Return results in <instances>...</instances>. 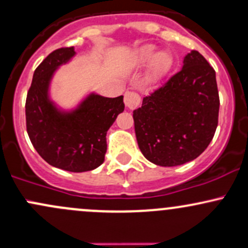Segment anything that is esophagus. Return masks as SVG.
Here are the masks:
<instances>
[{
  "label": "esophagus",
  "mask_w": 248,
  "mask_h": 248,
  "mask_svg": "<svg viewBox=\"0 0 248 248\" xmlns=\"http://www.w3.org/2000/svg\"><path fill=\"white\" fill-rule=\"evenodd\" d=\"M124 105L128 109H135L140 103V96L134 92H126L124 94Z\"/></svg>",
  "instance_id": "obj_1"
}]
</instances>
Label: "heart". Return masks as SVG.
I'll use <instances>...</instances> for the list:
<instances>
[{
	"label": "heart",
	"instance_id": "1",
	"mask_svg": "<svg viewBox=\"0 0 248 248\" xmlns=\"http://www.w3.org/2000/svg\"><path fill=\"white\" fill-rule=\"evenodd\" d=\"M156 51L157 48L153 45L142 46L135 51L130 66L133 69H141L149 64V76L154 80L160 78L170 69L173 59L168 51Z\"/></svg>",
	"mask_w": 248,
	"mask_h": 248
}]
</instances>
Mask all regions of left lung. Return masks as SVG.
Masks as SVG:
<instances>
[{
    "label": "left lung",
    "instance_id": "left-lung-1",
    "mask_svg": "<svg viewBox=\"0 0 248 248\" xmlns=\"http://www.w3.org/2000/svg\"><path fill=\"white\" fill-rule=\"evenodd\" d=\"M219 106L216 72L199 51L192 50L180 72L133 111L141 153L162 167L197 159L214 137Z\"/></svg>",
    "mask_w": 248,
    "mask_h": 248
}]
</instances>
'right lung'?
<instances>
[{
    "label": "right lung",
    "instance_id": "1",
    "mask_svg": "<svg viewBox=\"0 0 248 248\" xmlns=\"http://www.w3.org/2000/svg\"><path fill=\"white\" fill-rule=\"evenodd\" d=\"M76 55L74 47L60 48L35 69L27 94V132L45 161L68 172H88L105 161L108 129L124 109V96L89 93L75 108L63 109L50 97L56 70Z\"/></svg>",
    "mask_w": 248,
    "mask_h": 248
}]
</instances>
